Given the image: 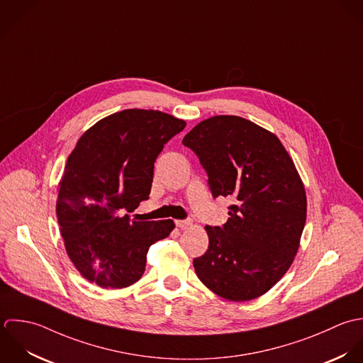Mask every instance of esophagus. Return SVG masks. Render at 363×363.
<instances>
[{"instance_id":"34e87169","label":"esophagus","mask_w":363,"mask_h":363,"mask_svg":"<svg viewBox=\"0 0 363 363\" xmlns=\"http://www.w3.org/2000/svg\"><path fill=\"white\" fill-rule=\"evenodd\" d=\"M191 225V221L190 220H177L176 221V227L179 228V230H186V228H189Z\"/></svg>"}]
</instances>
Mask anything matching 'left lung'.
I'll list each match as a JSON object with an SVG mask.
<instances>
[{"label": "left lung", "mask_w": 363, "mask_h": 363, "mask_svg": "<svg viewBox=\"0 0 363 363\" xmlns=\"http://www.w3.org/2000/svg\"><path fill=\"white\" fill-rule=\"evenodd\" d=\"M183 145L200 159L213 197L234 201L223 227H206L208 249L193 260L199 279L231 301L264 294L293 263L306 225L291 157L274 133L235 116L200 122Z\"/></svg>", "instance_id": "left-lung-1"}]
</instances>
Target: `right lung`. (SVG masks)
Instances as JSON below:
<instances>
[{"label": "right lung", "instance_id": "right-lung-1", "mask_svg": "<svg viewBox=\"0 0 363 363\" xmlns=\"http://www.w3.org/2000/svg\"><path fill=\"white\" fill-rule=\"evenodd\" d=\"M186 122L153 110H123L87 129L67 157L56 214L67 255L84 279L122 289L138 281L152 243L172 220L130 221L147 200L156 157Z\"/></svg>", "mask_w": 363, "mask_h": 363}]
</instances>
